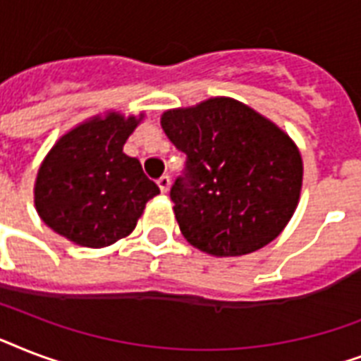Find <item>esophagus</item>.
<instances>
[{"label":"esophagus","mask_w":361,"mask_h":361,"mask_svg":"<svg viewBox=\"0 0 361 361\" xmlns=\"http://www.w3.org/2000/svg\"><path fill=\"white\" fill-rule=\"evenodd\" d=\"M170 183H172V181H170V176L169 174L161 176V178H159V180H157V185H159V189H161V192H169Z\"/></svg>","instance_id":"1"}]
</instances>
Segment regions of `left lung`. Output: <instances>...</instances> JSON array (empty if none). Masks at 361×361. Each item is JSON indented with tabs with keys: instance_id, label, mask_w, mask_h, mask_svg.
Segmentation results:
<instances>
[{
	"instance_id": "8db88e82",
	"label": "left lung",
	"mask_w": 361,
	"mask_h": 361,
	"mask_svg": "<svg viewBox=\"0 0 361 361\" xmlns=\"http://www.w3.org/2000/svg\"><path fill=\"white\" fill-rule=\"evenodd\" d=\"M161 127L187 155L170 198L192 247L241 257L285 231L300 202L303 161L279 125L236 99L212 97L166 110Z\"/></svg>"
}]
</instances>
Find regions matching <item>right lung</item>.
Wrapping results in <instances>:
<instances>
[{
	"label": "right lung",
	"instance_id": "obj_1",
	"mask_svg": "<svg viewBox=\"0 0 361 361\" xmlns=\"http://www.w3.org/2000/svg\"><path fill=\"white\" fill-rule=\"evenodd\" d=\"M144 120L106 110L59 136L33 187L39 217L59 236L101 249L129 236L159 187L123 144Z\"/></svg>",
	"mask_w": 361,
	"mask_h": 361
}]
</instances>
